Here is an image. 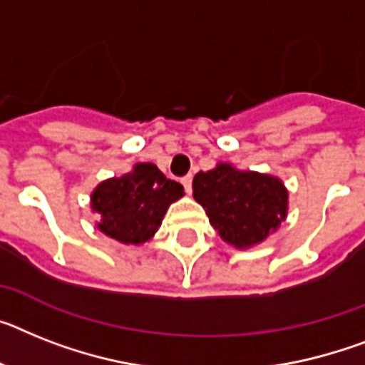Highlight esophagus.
<instances>
[{"instance_id":"obj_1","label":"esophagus","mask_w":365,"mask_h":365,"mask_svg":"<svg viewBox=\"0 0 365 365\" xmlns=\"http://www.w3.org/2000/svg\"><path fill=\"white\" fill-rule=\"evenodd\" d=\"M182 185L185 187V191L191 192L192 191V178L191 176H183L182 178Z\"/></svg>"}]
</instances>
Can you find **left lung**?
Returning a JSON list of instances; mask_svg holds the SVG:
<instances>
[{"instance_id": "1", "label": "left lung", "mask_w": 365, "mask_h": 365, "mask_svg": "<svg viewBox=\"0 0 365 365\" xmlns=\"http://www.w3.org/2000/svg\"><path fill=\"white\" fill-rule=\"evenodd\" d=\"M192 197L206 210L220 240L250 249L274 234L287 217L289 192L278 176L217 163L192 178Z\"/></svg>"}]
</instances>
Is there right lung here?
Returning <instances> with one entry per match:
<instances>
[{
	"label": "right lung",
	"instance_id": "right-lung-1",
	"mask_svg": "<svg viewBox=\"0 0 365 365\" xmlns=\"http://www.w3.org/2000/svg\"><path fill=\"white\" fill-rule=\"evenodd\" d=\"M183 195L182 183L168 180L154 163H137L130 173L98 183L91 210L96 213V228L107 237L143 245L154 237L168 206Z\"/></svg>",
	"mask_w": 365,
	"mask_h": 365
}]
</instances>
